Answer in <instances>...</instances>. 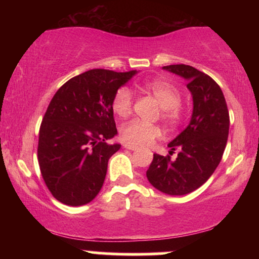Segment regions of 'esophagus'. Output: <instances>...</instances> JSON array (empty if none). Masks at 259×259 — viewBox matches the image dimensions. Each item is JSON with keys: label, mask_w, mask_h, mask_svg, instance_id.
I'll return each instance as SVG.
<instances>
[{"label": "esophagus", "mask_w": 259, "mask_h": 259, "mask_svg": "<svg viewBox=\"0 0 259 259\" xmlns=\"http://www.w3.org/2000/svg\"><path fill=\"white\" fill-rule=\"evenodd\" d=\"M124 147H125L126 150H130V151L138 150V146H134V145H132V144H125L124 145Z\"/></svg>", "instance_id": "esophagus-1"}]
</instances>
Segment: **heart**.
Masks as SVG:
<instances>
[{"label":"heart","mask_w":259,"mask_h":259,"mask_svg":"<svg viewBox=\"0 0 259 259\" xmlns=\"http://www.w3.org/2000/svg\"><path fill=\"white\" fill-rule=\"evenodd\" d=\"M141 91L151 94L162 107L163 118L170 123H177L183 118L184 111L180 106V91L177 86L164 79H153L139 85ZM133 107V95L127 88H120L112 100V109L119 117L130 114ZM121 139L134 146H145L162 135L158 125L134 119L126 123L120 130Z\"/></svg>","instance_id":"1"}]
</instances>
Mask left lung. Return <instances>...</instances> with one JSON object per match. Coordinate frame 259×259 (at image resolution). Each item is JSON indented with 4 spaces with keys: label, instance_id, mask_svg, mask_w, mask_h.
<instances>
[{
    "label": "left lung",
    "instance_id": "1",
    "mask_svg": "<svg viewBox=\"0 0 259 259\" xmlns=\"http://www.w3.org/2000/svg\"><path fill=\"white\" fill-rule=\"evenodd\" d=\"M163 69L187 81L192 96L189 125L168 144L169 154L154 153L147 169V180L163 194L183 196L195 191L209 179L221 163L229 135V112L219 85L191 65L171 64Z\"/></svg>",
    "mask_w": 259,
    "mask_h": 259
}]
</instances>
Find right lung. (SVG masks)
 <instances>
[{
    "label": "right lung",
    "mask_w": 259,
    "mask_h": 259,
    "mask_svg": "<svg viewBox=\"0 0 259 259\" xmlns=\"http://www.w3.org/2000/svg\"><path fill=\"white\" fill-rule=\"evenodd\" d=\"M135 74L138 70H88L55 94L40 126L37 159L56 200L82 206L100 192L108 160L120 148L106 142L118 134L112 100Z\"/></svg>",
    "instance_id": "obj_1"
}]
</instances>
